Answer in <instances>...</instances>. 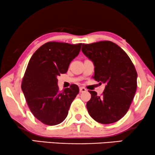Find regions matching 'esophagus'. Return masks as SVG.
Instances as JSON below:
<instances>
[{"label":"esophagus","instance_id":"34e87169","mask_svg":"<svg viewBox=\"0 0 155 155\" xmlns=\"http://www.w3.org/2000/svg\"><path fill=\"white\" fill-rule=\"evenodd\" d=\"M79 90H80V92H81V93H82V92L87 91V89H86L84 87H80Z\"/></svg>","mask_w":155,"mask_h":155}]
</instances>
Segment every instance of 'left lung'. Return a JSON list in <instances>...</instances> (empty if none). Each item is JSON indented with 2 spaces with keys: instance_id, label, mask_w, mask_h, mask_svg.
Here are the masks:
<instances>
[{
  "instance_id": "1",
  "label": "left lung",
  "mask_w": 155,
  "mask_h": 155,
  "mask_svg": "<svg viewBox=\"0 0 155 155\" xmlns=\"http://www.w3.org/2000/svg\"><path fill=\"white\" fill-rule=\"evenodd\" d=\"M82 52L94 65L93 78L105 84L102 95L89 91L87 108L92 118L101 124L116 122L126 114L137 87V73L125 51L114 43L104 41L83 44Z\"/></svg>"
}]
</instances>
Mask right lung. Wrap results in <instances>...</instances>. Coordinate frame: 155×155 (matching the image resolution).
I'll return each mask as SVG.
<instances>
[{"instance_id": "add662e5", "label": "right lung", "mask_w": 155, "mask_h": 155, "mask_svg": "<svg viewBox=\"0 0 155 155\" xmlns=\"http://www.w3.org/2000/svg\"><path fill=\"white\" fill-rule=\"evenodd\" d=\"M82 44L51 41L33 54L23 76L21 89L34 116L44 124L56 125L66 118L79 87L71 84L60 91L57 76L67 72Z\"/></svg>"}]
</instances>
